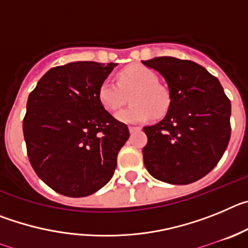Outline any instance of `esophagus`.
<instances>
[{"mask_svg":"<svg viewBox=\"0 0 248 248\" xmlns=\"http://www.w3.org/2000/svg\"><path fill=\"white\" fill-rule=\"evenodd\" d=\"M140 129L141 128H139V126H129V131H130L131 134H133V133H135V131H139Z\"/></svg>","mask_w":248,"mask_h":248,"instance_id":"obj_1","label":"esophagus"}]
</instances>
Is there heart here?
<instances>
[{"mask_svg": "<svg viewBox=\"0 0 248 248\" xmlns=\"http://www.w3.org/2000/svg\"><path fill=\"white\" fill-rule=\"evenodd\" d=\"M118 83L105 79L98 89V99L109 113L125 104L130 95L131 105L117 113V119L126 124L141 123L153 115L159 118L170 104L168 92L157 84L155 72L145 65L133 64L118 73Z\"/></svg>", "mask_w": 248, "mask_h": 248, "instance_id": "heart-1", "label": "heart"}]
</instances>
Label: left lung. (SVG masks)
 Wrapping results in <instances>:
<instances>
[{
    "instance_id": "obj_1",
    "label": "left lung",
    "mask_w": 248,
    "mask_h": 248,
    "mask_svg": "<svg viewBox=\"0 0 248 248\" xmlns=\"http://www.w3.org/2000/svg\"><path fill=\"white\" fill-rule=\"evenodd\" d=\"M141 63L164 77L170 97L165 118L144 128V165L164 183L198 181L217 165L229 145L231 103L217 78L198 63L174 57Z\"/></svg>"
}]
</instances>
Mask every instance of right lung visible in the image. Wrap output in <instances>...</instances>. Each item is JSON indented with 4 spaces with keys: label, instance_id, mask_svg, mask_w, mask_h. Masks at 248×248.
<instances>
[{
    "label": "right lung",
    "instance_id": "obj_1",
    "mask_svg": "<svg viewBox=\"0 0 248 248\" xmlns=\"http://www.w3.org/2000/svg\"><path fill=\"white\" fill-rule=\"evenodd\" d=\"M115 65L54 67L28 97L23 119L28 159L39 179L58 194L88 196L113 176L129 130L103 108L98 89Z\"/></svg>",
    "mask_w": 248,
    "mask_h": 248
}]
</instances>
